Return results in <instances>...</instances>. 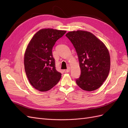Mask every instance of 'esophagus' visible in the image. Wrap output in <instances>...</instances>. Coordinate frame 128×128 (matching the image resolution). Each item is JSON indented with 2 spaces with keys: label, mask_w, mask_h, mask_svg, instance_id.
Returning a JSON list of instances; mask_svg holds the SVG:
<instances>
[{
  "label": "esophagus",
  "mask_w": 128,
  "mask_h": 128,
  "mask_svg": "<svg viewBox=\"0 0 128 128\" xmlns=\"http://www.w3.org/2000/svg\"><path fill=\"white\" fill-rule=\"evenodd\" d=\"M70 68H69V67H68V68L66 69V70H65V72H70Z\"/></svg>",
  "instance_id": "esophagus-1"
}]
</instances>
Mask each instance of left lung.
<instances>
[{
    "label": "left lung",
    "instance_id": "1",
    "mask_svg": "<svg viewBox=\"0 0 128 128\" xmlns=\"http://www.w3.org/2000/svg\"><path fill=\"white\" fill-rule=\"evenodd\" d=\"M66 36L76 50L81 71L76 79L78 86L85 91H94L101 86L109 74L110 59L104 42L90 32H68Z\"/></svg>",
    "mask_w": 128,
    "mask_h": 128
}]
</instances>
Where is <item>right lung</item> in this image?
<instances>
[{"label":"right lung","instance_id":"add662e5","mask_svg":"<svg viewBox=\"0 0 128 128\" xmlns=\"http://www.w3.org/2000/svg\"><path fill=\"white\" fill-rule=\"evenodd\" d=\"M65 30L42 29L34 34L26 50L24 64L31 85L38 91L50 90L59 82L61 74L56 68L52 48Z\"/></svg>","mask_w":128,"mask_h":128}]
</instances>
